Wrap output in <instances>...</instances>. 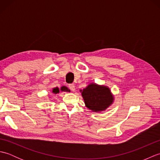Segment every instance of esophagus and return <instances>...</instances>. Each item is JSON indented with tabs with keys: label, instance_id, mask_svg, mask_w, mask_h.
Listing matches in <instances>:
<instances>
[{
	"label": "esophagus",
	"instance_id": "34e87169",
	"mask_svg": "<svg viewBox=\"0 0 160 160\" xmlns=\"http://www.w3.org/2000/svg\"><path fill=\"white\" fill-rule=\"evenodd\" d=\"M69 89L71 90V91H74L75 90V86L73 85V84H69Z\"/></svg>",
	"mask_w": 160,
	"mask_h": 160
}]
</instances>
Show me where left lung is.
<instances>
[{
	"label": "left lung",
	"instance_id": "left-lung-1",
	"mask_svg": "<svg viewBox=\"0 0 160 160\" xmlns=\"http://www.w3.org/2000/svg\"><path fill=\"white\" fill-rule=\"evenodd\" d=\"M86 107L93 111H102L111 104L113 98L108 88L89 84L82 92Z\"/></svg>",
	"mask_w": 160,
	"mask_h": 160
}]
</instances>
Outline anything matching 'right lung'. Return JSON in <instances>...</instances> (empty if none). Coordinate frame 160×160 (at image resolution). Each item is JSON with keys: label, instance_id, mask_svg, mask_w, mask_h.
<instances>
[{"label": "right lung", "instance_id": "1", "mask_svg": "<svg viewBox=\"0 0 160 160\" xmlns=\"http://www.w3.org/2000/svg\"><path fill=\"white\" fill-rule=\"evenodd\" d=\"M61 91H70V90H69V89H68L67 87H64V86L61 87ZM59 91H59V89H58V88H55V89H53V93H59Z\"/></svg>", "mask_w": 160, "mask_h": 160}]
</instances>
